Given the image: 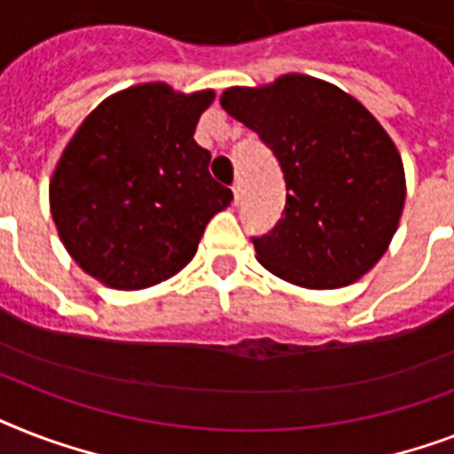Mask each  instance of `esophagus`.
Returning a JSON list of instances; mask_svg holds the SVG:
<instances>
[{
    "label": "esophagus",
    "mask_w": 454,
    "mask_h": 454,
    "mask_svg": "<svg viewBox=\"0 0 454 454\" xmlns=\"http://www.w3.org/2000/svg\"><path fill=\"white\" fill-rule=\"evenodd\" d=\"M233 198H235V205H240V200H242V184H240V181H235V184H233Z\"/></svg>",
    "instance_id": "obj_1"
}]
</instances>
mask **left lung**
<instances>
[{"label":"left lung","mask_w":454,"mask_h":454,"mask_svg":"<svg viewBox=\"0 0 454 454\" xmlns=\"http://www.w3.org/2000/svg\"><path fill=\"white\" fill-rule=\"evenodd\" d=\"M221 106L259 134L285 176L283 219L252 238L256 259L309 290L365 276L405 205L401 155L381 124L353 96L306 74L226 89Z\"/></svg>","instance_id":"1"}]
</instances>
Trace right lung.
<instances>
[{
  "mask_svg": "<svg viewBox=\"0 0 454 454\" xmlns=\"http://www.w3.org/2000/svg\"><path fill=\"white\" fill-rule=\"evenodd\" d=\"M212 101L214 91L141 84L106 98L82 122L49 195L60 240L89 276L144 290L195 256L209 219L233 200L192 138Z\"/></svg>",
  "mask_w": 454,
  "mask_h": 454,
  "instance_id": "1",
  "label": "right lung"
}]
</instances>
